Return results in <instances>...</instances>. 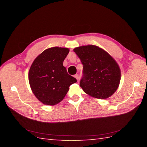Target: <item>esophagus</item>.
Wrapping results in <instances>:
<instances>
[{
	"label": "esophagus",
	"instance_id": "1",
	"mask_svg": "<svg viewBox=\"0 0 147 147\" xmlns=\"http://www.w3.org/2000/svg\"><path fill=\"white\" fill-rule=\"evenodd\" d=\"M74 77L75 78H76L77 80H78V79H79V75H78V74H76L74 76Z\"/></svg>",
	"mask_w": 147,
	"mask_h": 147
}]
</instances>
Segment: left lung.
I'll return each instance as SVG.
<instances>
[{
	"instance_id": "obj_1",
	"label": "left lung",
	"mask_w": 147,
	"mask_h": 147,
	"mask_svg": "<svg viewBox=\"0 0 147 147\" xmlns=\"http://www.w3.org/2000/svg\"><path fill=\"white\" fill-rule=\"evenodd\" d=\"M74 52L83 64V77L80 85L87 94L100 99L111 96L121 80L117 63L108 53L95 45L81 46Z\"/></svg>"
}]
</instances>
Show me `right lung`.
<instances>
[{
  "instance_id": "right-lung-1",
  "label": "right lung",
  "mask_w": 147,
  "mask_h": 147,
  "mask_svg": "<svg viewBox=\"0 0 147 147\" xmlns=\"http://www.w3.org/2000/svg\"><path fill=\"white\" fill-rule=\"evenodd\" d=\"M69 50L58 47L42 52L31 65L28 79L34 95L43 104L54 105L62 100L77 80L67 73L63 62Z\"/></svg>"
}]
</instances>
